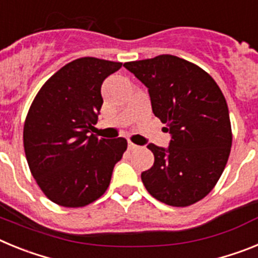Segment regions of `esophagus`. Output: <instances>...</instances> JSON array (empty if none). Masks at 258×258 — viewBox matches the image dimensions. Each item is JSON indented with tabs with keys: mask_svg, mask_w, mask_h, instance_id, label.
Here are the masks:
<instances>
[{
	"mask_svg": "<svg viewBox=\"0 0 258 258\" xmlns=\"http://www.w3.org/2000/svg\"><path fill=\"white\" fill-rule=\"evenodd\" d=\"M140 149V146L134 145V143L132 142H127V150H131V151H136V150Z\"/></svg>",
	"mask_w": 258,
	"mask_h": 258,
	"instance_id": "1",
	"label": "esophagus"
}]
</instances>
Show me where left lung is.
Wrapping results in <instances>:
<instances>
[{
    "instance_id": "left-lung-1",
    "label": "left lung",
    "mask_w": 258,
    "mask_h": 258,
    "mask_svg": "<svg viewBox=\"0 0 258 258\" xmlns=\"http://www.w3.org/2000/svg\"><path fill=\"white\" fill-rule=\"evenodd\" d=\"M124 67L149 89L152 112L170 134L166 149L147 146L155 161L141 174L146 190L172 207L199 202L220 179L231 149L229 108L221 89L206 71L169 54Z\"/></svg>"
}]
</instances>
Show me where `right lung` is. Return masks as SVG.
Returning a JSON list of instances; mask_svg holds the SVG:
<instances>
[{"label":"right lung","instance_id":"right-lung-1","mask_svg":"<svg viewBox=\"0 0 258 258\" xmlns=\"http://www.w3.org/2000/svg\"><path fill=\"white\" fill-rule=\"evenodd\" d=\"M121 66L92 56L76 59L52 75L32 102L24 151L33 178L55 204L77 208L101 198L126 150L121 137L88 136L103 104L102 84Z\"/></svg>","mask_w":258,"mask_h":258}]
</instances>
